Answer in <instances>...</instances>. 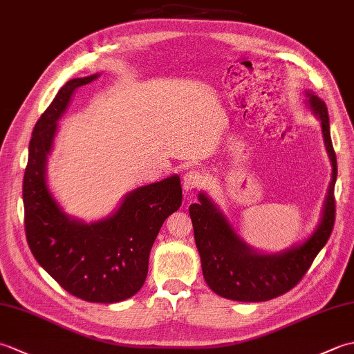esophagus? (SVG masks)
<instances>
[{
    "mask_svg": "<svg viewBox=\"0 0 354 354\" xmlns=\"http://www.w3.org/2000/svg\"><path fill=\"white\" fill-rule=\"evenodd\" d=\"M204 184H205V176L198 170L187 171L183 176V185L187 192L194 190V189H201Z\"/></svg>",
    "mask_w": 354,
    "mask_h": 354,
    "instance_id": "34e87169",
    "label": "esophagus"
}]
</instances>
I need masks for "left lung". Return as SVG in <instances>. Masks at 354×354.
Masks as SVG:
<instances>
[{"label": "left lung", "instance_id": "left-lung-1", "mask_svg": "<svg viewBox=\"0 0 354 354\" xmlns=\"http://www.w3.org/2000/svg\"><path fill=\"white\" fill-rule=\"evenodd\" d=\"M309 104L321 120L326 149L333 165L332 183L328 185L322 221L312 237L292 250L263 255L246 246L228 221L204 193L198 204L190 205L194 242L202 261V274L209 289L234 301H268L289 292L301 281L322 246L332 234L335 225V183L337 176L336 153L330 138V123L326 103L307 93Z\"/></svg>", "mask_w": 354, "mask_h": 354}]
</instances>
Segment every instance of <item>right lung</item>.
<instances>
[{
	"label": "right lung",
	"instance_id": "add662e5",
	"mask_svg": "<svg viewBox=\"0 0 354 354\" xmlns=\"http://www.w3.org/2000/svg\"><path fill=\"white\" fill-rule=\"evenodd\" d=\"M97 77L73 79L35 124L22 184L24 225L36 261L62 288L89 303H118L145 284L149 254L164 221L183 204L179 176L131 192L111 217L95 223L70 219L45 181V162L74 89Z\"/></svg>",
	"mask_w": 354,
	"mask_h": 354
}]
</instances>
